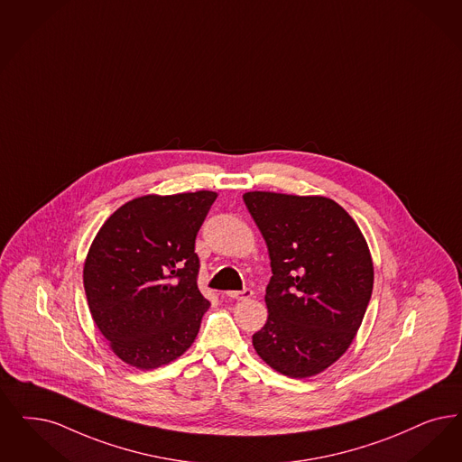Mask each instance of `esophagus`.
I'll return each instance as SVG.
<instances>
[{
  "instance_id": "esophagus-1",
  "label": "esophagus",
  "mask_w": 462,
  "mask_h": 462,
  "mask_svg": "<svg viewBox=\"0 0 462 462\" xmlns=\"http://www.w3.org/2000/svg\"><path fill=\"white\" fill-rule=\"evenodd\" d=\"M226 297L236 299V300H247V299L253 297V291H249V289H244V291H228Z\"/></svg>"
}]
</instances>
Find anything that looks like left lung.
I'll return each mask as SVG.
<instances>
[{"label": "left lung", "instance_id": "obj_1", "mask_svg": "<svg viewBox=\"0 0 462 462\" xmlns=\"http://www.w3.org/2000/svg\"><path fill=\"white\" fill-rule=\"evenodd\" d=\"M244 203L268 245V319L253 335L259 357L291 378L332 366L349 349L373 292L368 242L330 198L268 190Z\"/></svg>", "mask_w": 462, "mask_h": 462}]
</instances>
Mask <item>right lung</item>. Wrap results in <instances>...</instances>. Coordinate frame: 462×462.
Returning a JSON list of instances; mask_svg holds the SVG:
<instances>
[{"instance_id": "right-lung-1", "label": "right lung", "mask_w": 462, "mask_h": 462, "mask_svg": "<svg viewBox=\"0 0 462 462\" xmlns=\"http://www.w3.org/2000/svg\"><path fill=\"white\" fill-rule=\"evenodd\" d=\"M213 190L148 194L120 206L96 234L84 289L113 354L137 369L180 357L196 340L209 300L198 289L196 236Z\"/></svg>"}]
</instances>
